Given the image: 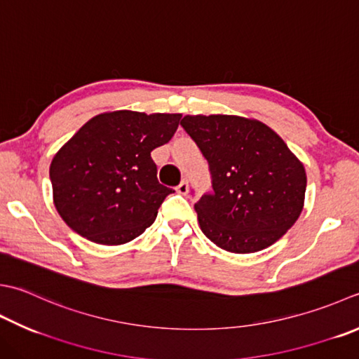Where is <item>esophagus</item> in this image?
Returning <instances> with one entry per match:
<instances>
[{
    "label": "esophagus",
    "mask_w": 359,
    "mask_h": 359,
    "mask_svg": "<svg viewBox=\"0 0 359 359\" xmlns=\"http://www.w3.org/2000/svg\"><path fill=\"white\" fill-rule=\"evenodd\" d=\"M175 191H177L179 194H188V182L187 180H182L180 184L177 185V188H175Z\"/></svg>",
    "instance_id": "34e87169"
}]
</instances>
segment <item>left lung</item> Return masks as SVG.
<instances>
[{"label":"left lung","instance_id":"1","mask_svg":"<svg viewBox=\"0 0 359 359\" xmlns=\"http://www.w3.org/2000/svg\"><path fill=\"white\" fill-rule=\"evenodd\" d=\"M180 124L207 158L213 179V193L194 203L203 235L233 254L278 241L304 210V163L258 119L187 115Z\"/></svg>","mask_w":359,"mask_h":359}]
</instances>
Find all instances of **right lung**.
I'll return each mask as SVG.
<instances>
[{"label": "right lung", "mask_w": 359, "mask_h": 359, "mask_svg": "<svg viewBox=\"0 0 359 359\" xmlns=\"http://www.w3.org/2000/svg\"><path fill=\"white\" fill-rule=\"evenodd\" d=\"M180 118L115 110L88 119L49 166L54 205L67 226L104 245L142 235L174 193L158 184L151 152L170 142Z\"/></svg>", "instance_id": "add662e5"}]
</instances>
